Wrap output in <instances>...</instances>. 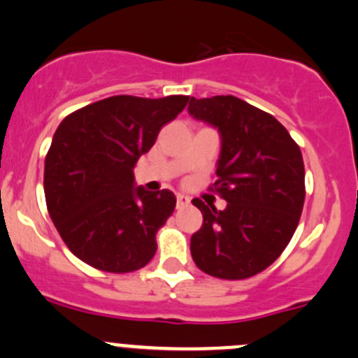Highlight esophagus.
Instances as JSON below:
<instances>
[{"mask_svg":"<svg viewBox=\"0 0 358 358\" xmlns=\"http://www.w3.org/2000/svg\"><path fill=\"white\" fill-rule=\"evenodd\" d=\"M176 205H178V208H184V206L189 205V198L184 196V194H178L176 196Z\"/></svg>","mask_w":358,"mask_h":358,"instance_id":"obj_1","label":"esophagus"}]
</instances>
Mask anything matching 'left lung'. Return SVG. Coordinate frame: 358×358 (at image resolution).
Wrapping results in <instances>:
<instances>
[{
	"mask_svg": "<svg viewBox=\"0 0 358 358\" xmlns=\"http://www.w3.org/2000/svg\"><path fill=\"white\" fill-rule=\"evenodd\" d=\"M189 115L217 127L220 157L215 191L224 210L194 198L203 226L191 236L198 268L219 279H246L288 246L305 201L300 146L271 113L231 96L191 98Z\"/></svg>",
	"mask_w": 358,
	"mask_h": 358,
	"instance_id": "1",
	"label": "left lung"
}]
</instances>
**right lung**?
<instances>
[{
	"label": "right lung",
	"instance_id": "right-lung-1",
	"mask_svg": "<svg viewBox=\"0 0 358 358\" xmlns=\"http://www.w3.org/2000/svg\"><path fill=\"white\" fill-rule=\"evenodd\" d=\"M189 96L99 99L65 117L44 160L48 212L70 252L124 274L157 252V231L176 208L172 191L134 186V167Z\"/></svg>",
	"mask_w": 358,
	"mask_h": 358
}]
</instances>
